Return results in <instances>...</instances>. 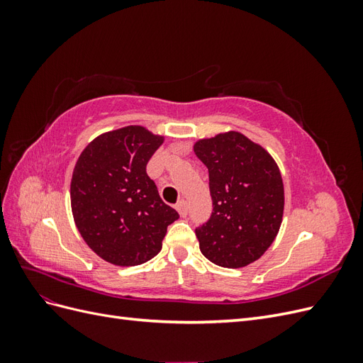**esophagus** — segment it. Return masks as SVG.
<instances>
[{
    "mask_svg": "<svg viewBox=\"0 0 363 363\" xmlns=\"http://www.w3.org/2000/svg\"><path fill=\"white\" fill-rule=\"evenodd\" d=\"M175 208H177V212L182 218L188 215V203H186L184 200H180L177 204H175Z\"/></svg>",
    "mask_w": 363,
    "mask_h": 363,
    "instance_id": "1",
    "label": "esophagus"
}]
</instances>
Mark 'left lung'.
Masks as SVG:
<instances>
[{
  "label": "left lung",
  "instance_id": "1",
  "mask_svg": "<svg viewBox=\"0 0 363 363\" xmlns=\"http://www.w3.org/2000/svg\"><path fill=\"white\" fill-rule=\"evenodd\" d=\"M195 155L208 169L213 201L211 219L195 230L200 250L223 268H244L276 239L284 189L276 160L239 131L199 139Z\"/></svg>",
  "mask_w": 363,
  "mask_h": 363
}]
</instances>
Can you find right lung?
I'll list each match as a JSON object with an SVG mask.
<instances>
[{
  "label": "right lung",
  "mask_w": 363,
  "mask_h": 363,
  "mask_svg": "<svg viewBox=\"0 0 363 363\" xmlns=\"http://www.w3.org/2000/svg\"><path fill=\"white\" fill-rule=\"evenodd\" d=\"M163 140L142 125L106 131L87 144L74 167V223L95 255L113 265L135 267L155 257L168 225L179 219L147 175Z\"/></svg>",
  "instance_id": "right-lung-1"
}]
</instances>
